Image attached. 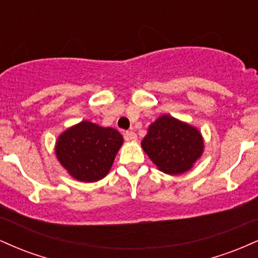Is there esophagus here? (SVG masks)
Here are the masks:
<instances>
[{"instance_id":"1","label":"esophagus","mask_w":258,"mask_h":258,"mask_svg":"<svg viewBox=\"0 0 258 258\" xmlns=\"http://www.w3.org/2000/svg\"><path fill=\"white\" fill-rule=\"evenodd\" d=\"M125 138H126V141L136 142V141H137V135H136V133L133 131H127L125 133Z\"/></svg>"}]
</instances>
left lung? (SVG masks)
<instances>
[{
	"label": "left lung",
	"mask_w": 258,
	"mask_h": 258,
	"mask_svg": "<svg viewBox=\"0 0 258 258\" xmlns=\"http://www.w3.org/2000/svg\"><path fill=\"white\" fill-rule=\"evenodd\" d=\"M141 146L156 167L167 174L190 170L205 148L197 127L167 114L150 123Z\"/></svg>",
	"instance_id": "obj_1"
}]
</instances>
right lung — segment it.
I'll list each match as a JSON object with an SVG mask.
<instances>
[{"label": "right lung", "instance_id": "add662e5", "mask_svg": "<svg viewBox=\"0 0 258 258\" xmlns=\"http://www.w3.org/2000/svg\"><path fill=\"white\" fill-rule=\"evenodd\" d=\"M122 143L117 130L84 120L58 136L54 152L74 179L92 183L109 173Z\"/></svg>", "mask_w": 258, "mask_h": 258}]
</instances>
